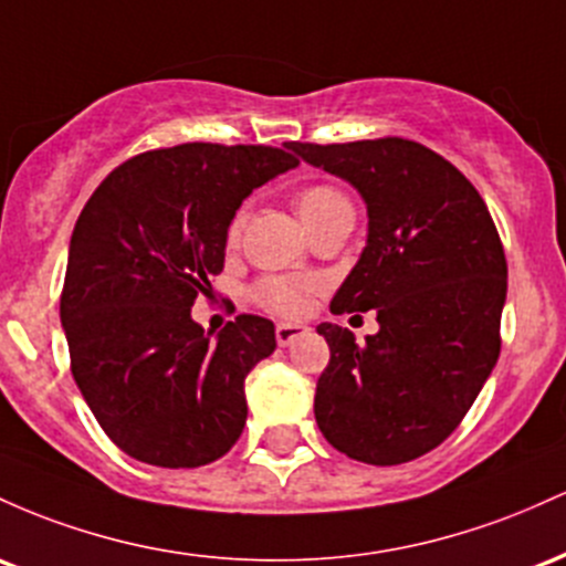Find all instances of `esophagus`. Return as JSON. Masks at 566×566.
<instances>
[{
    "instance_id": "34e87169",
    "label": "esophagus",
    "mask_w": 566,
    "mask_h": 566,
    "mask_svg": "<svg viewBox=\"0 0 566 566\" xmlns=\"http://www.w3.org/2000/svg\"><path fill=\"white\" fill-rule=\"evenodd\" d=\"M307 332H310V328L304 326V323H277L275 339H277V345H281V347H289L291 342L300 339V336L307 334Z\"/></svg>"
}]
</instances>
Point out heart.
<instances>
[{"instance_id": "obj_1", "label": "heart", "mask_w": 566, "mask_h": 566, "mask_svg": "<svg viewBox=\"0 0 566 566\" xmlns=\"http://www.w3.org/2000/svg\"><path fill=\"white\" fill-rule=\"evenodd\" d=\"M294 208L300 213L302 224L307 227V232L336 219V216H353L350 198L342 189L332 187V184H307V187H302L294 195ZM240 232H243V213L232 216L230 227H227V243L238 245ZM310 291H313V283L300 281V277L272 275L262 277V281L253 285L251 296L270 313L294 317L307 307Z\"/></svg>"}]
</instances>
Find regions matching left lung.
<instances>
[{"label":"left lung","instance_id":"8db88e82","mask_svg":"<svg viewBox=\"0 0 566 566\" xmlns=\"http://www.w3.org/2000/svg\"><path fill=\"white\" fill-rule=\"evenodd\" d=\"M366 202L368 234L332 313H377L379 332L321 323L332 360L315 422L334 449L401 465L454 433L500 355L507 264L486 202L452 163L406 138L285 144Z\"/></svg>","mask_w":566,"mask_h":566}]
</instances>
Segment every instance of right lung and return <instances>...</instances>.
<instances>
[{
    "instance_id": "add662e5",
    "label": "right lung",
    "mask_w": 566,
    "mask_h": 566,
    "mask_svg": "<svg viewBox=\"0 0 566 566\" xmlns=\"http://www.w3.org/2000/svg\"><path fill=\"white\" fill-rule=\"evenodd\" d=\"M275 146L179 144L114 168L69 243L61 323L72 374L104 433L157 468H200L243 433L245 377L275 326L192 321L224 270L227 227L256 187L296 168Z\"/></svg>"
}]
</instances>
